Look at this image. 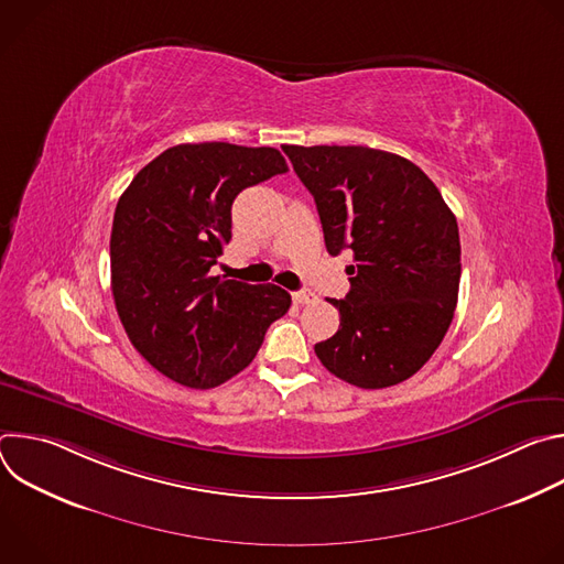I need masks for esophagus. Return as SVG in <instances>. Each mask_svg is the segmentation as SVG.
I'll return each instance as SVG.
<instances>
[{
    "instance_id": "obj_1",
    "label": "esophagus",
    "mask_w": 564,
    "mask_h": 564,
    "mask_svg": "<svg viewBox=\"0 0 564 564\" xmlns=\"http://www.w3.org/2000/svg\"><path fill=\"white\" fill-rule=\"evenodd\" d=\"M292 301H294V303H299V305H303V303H314V301H316V296H314L312 292L301 290V292H292Z\"/></svg>"
}]
</instances>
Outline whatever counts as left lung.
<instances>
[{"mask_svg":"<svg viewBox=\"0 0 564 564\" xmlns=\"http://www.w3.org/2000/svg\"><path fill=\"white\" fill-rule=\"evenodd\" d=\"M314 196L333 257L352 250L341 324L314 346L335 377L388 388L442 344L457 305L459 231L435 183L411 160L370 147H281Z\"/></svg>","mask_w":564,"mask_h":564,"instance_id":"left-lung-1","label":"left lung"}]
</instances>
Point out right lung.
Wrapping results in <instances>:
<instances>
[{
    "label": "right lung",
    "mask_w": 564,
    "mask_h": 564,
    "mask_svg": "<svg viewBox=\"0 0 564 564\" xmlns=\"http://www.w3.org/2000/svg\"><path fill=\"white\" fill-rule=\"evenodd\" d=\"M274 147L176 144L142 167L118 200L111 290L133 348L187 388H214L257 357L292 299L279 285L212 276L231 238V203L285 174Z\"/></svg>",
    "instance_id": "right-lung-1"
}]
</instances>
